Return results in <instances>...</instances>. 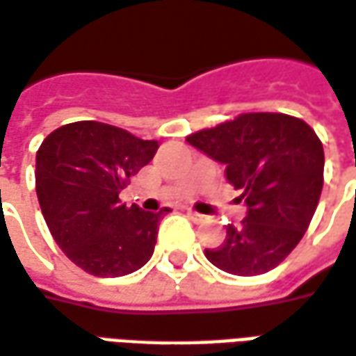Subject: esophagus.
I'll return each instance as SVG.
<instances>
[{"label":"esophagus","instance_id":"34e87169","mask_svg":"<svg viewBox=\"0 0 356 356\" xmlns=\"http://www.w3.org/2000/svg\"><path fill=\"white\" fill-rule=\"evenodd\" d=\"M186 213H188V216H191V218H193V220H195V221H202L204 218H206V216L195 212V210H186Z\"/></svg>","mask_w":356,"mask_h":356}]
</instances>
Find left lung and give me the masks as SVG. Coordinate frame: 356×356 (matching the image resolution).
Here are the masks:
<instances>
[{
	"label": "left lung",
	"mask_w": 356,
	"mask_h": 356,
	"mask_svg": "<svg viewBox=\"0 0 356 356\" xmlns=\"http://www.w3.org/2000/svg\"><path fill=\"white\" fill-rule=\"evenodd\" d=\"M243 191L247 218L229 223L225 241L204 254L235 275L273 270L299 245L316 212L324 185V148L316 133L285 113H243L186 136Z\"/></svg>",
	"instance_id": "1"
}]
</instances>
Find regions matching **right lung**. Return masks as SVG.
Here are the masks:
<instances>
[{"instance_id": "obj_1", "label": "right lung", "mask_w": 356, "mask_h": 356, "mask_svg": "<svg viewBox=\"0 0 356 356\" xmlns=\"http://www.w3.org/2000/svg\"><path fill=\"white\" fill-rule=\"evenodd\" d=\"M156 150V140L98 121L69 123L44 138L36 152L40 208L59 248L84 272L119 277L150 260L170 208H129L119 193Z\"/></svg>"}]
</instances>
